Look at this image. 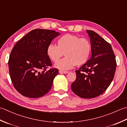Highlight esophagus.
Listing matches in <instances>:
<instances>
[{
	"mask_svg": "<svg viewBox=\"0 0 127 127\" xmlns=\"http://www.w3.org/2000/svg\"><path fill=\"white\" fill-rule=\"evenodd\" d=\"M59 73H63V74H66V73H68V71L60 70V71H59Z\"/></svg>",
	"mask_w": 127,
	"mask_h": 127,
	"instance_id": "1",
	"label": "esophagus"
}]
</instances>
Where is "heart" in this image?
<instances>
[{"mask_svg": "<svg viewBox=\"0 0 127 127\" xmlns=\"http://www.w3.org/2000/svg\"><path fill=\"white\" fill-rule=\"evenodd\" d=\"M57 45H49L46 54L54 63H56L65 54L66 58L55 65L59 69H68L74 65H83L89 60L91 55V43L86 38L66 34L58 39Z\"/></svg>", "mask_w": 127, "mask_h": 127, "instance_id": "1", "label": "heart"}]
</instances>
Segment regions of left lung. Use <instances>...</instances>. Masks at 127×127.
Listing matches in <instances>:
<instances>
[{
	"label": "left lung",
	"mask_w": 127,
	"mask_h": 127,
	"mask_svg": "<svg viewBox=\"0 0 127 127\" xmlns=\"http://www.w3.org/2000/svg\"><path fill=\"white\" fill-rule=\"evenodd\" d=\"M92 45V58L76 71L71 89L84 99L99 96L106 91L114 77L117 66L116 56L109 43L93 31L87 30Z\"/></svg>",
	"instance_id": "8db88e82"
}]
</instances>
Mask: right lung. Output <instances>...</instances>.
Wrapping results in <instances>:
<instances>
[{"label":"right lung","mask_w":127,"mask_h":127,"mask_svg":"<svg viewBox=\"0 0 127 127\" xmlns=\"http://www.w3.org/2000/svg\"><path fill=\"white\" fill-rule=\"evenodd\" d=\"M60 33L54 30L35 29L18 41L9 56V74L15 88L30 98L42 97L51 88L59 69L52 63L46 49Z\"/></svg>","instance_id":"1"}]
</instances>
